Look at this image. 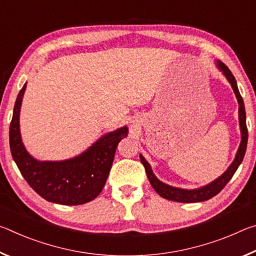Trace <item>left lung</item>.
Wrapping results in <instances>:
<instances>
[{
    "instance_id": "8db88e82",
    "label": "left lung",
    "mask_w": 256,
    "mask_h": 256,
    "mask_svg": "<svg viewBox=\"0 0 256 256\" xmlns=\"http://www.w3.org/2000/svg\"><path fill=\"white\" fill-rule=\"evenodd\" d=\"M216 66L220 71L222 72V74L226 76V79L228 80L229 84H230L234 92H235V96L237 98L238 105H240L238 106V118H240V134H242L240 144L238 146L235 159H234V162L230 164V166L227 168V170L224 172L222 175H220L218 178L212 180L209 184L201 186V188H193V190L174 188V186L164 184V182L159 180L157 177L154 176L152 170H151L150 164L146 162L144 156L140 154V160L146 168V176H148V180L150 182L151 186H152L156 192H157L160 196L164 198H167V200L175 201V202H183V203H194V202H202V201L209 200V198L216 196V194H218L220 190L226 186V184L232 180V177L236 172L237 168L240 167L242 159H244V156L246 152V146H248V128H246V112H245L244 102H242L240 90H238L235 76H232L230 70H229V68L224 66L222 62H220L218 60H216Z\"/></svg>"
}]
</instances>
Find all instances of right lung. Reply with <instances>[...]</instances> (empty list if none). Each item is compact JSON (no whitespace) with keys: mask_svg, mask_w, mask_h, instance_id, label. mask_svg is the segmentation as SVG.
<instances>
[{"mask_svg":"<svg viewBox=\"0 0 256 256\" xmlns=\"http://www.w3.org/2000/svg\"><path fill=\"white\" fill-rule=\"evenodd\" d=\"M27 82L16 97L10 124V149L21 175L34 192L48 202L79 206L100 194L108 178L118 142L128 136V126L99 138L84 152L58 162H40L24 148L20 133V110Z\"/></svg>","mask_w":256,"mask_h":256,"instance_id":"obj_1","label":"right lung"}]
</instances>
